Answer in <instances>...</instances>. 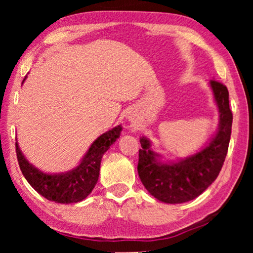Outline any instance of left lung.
<instances>
[{"mask_svg": "<svg viewBox=\"0 0 253 253\" xmlns=\"http://www.w3.org/2000/svg\"><path fill=\"white\" fill-rule=\"evenodd\" d=\"M214 101L219 109V126L212 139L197 153L177 161L165 162L152 150L148 138L141 137L138 175L154 198L167 204H181L195 199L215 181L222 168L229 146L233 113L226 86L211 81Z\"/></svg>", "mask_w": 253, "mask_h": 253, "instance_id": "8db88e82", "label": "left lung"}]
</instances>
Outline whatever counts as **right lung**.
<instances>
[{
    "label": "right lung",
    "instance_id": "add662e5",
    "mask_svg": "<svg viewBox=\"0 0 253 253\" xmlns=\"http://www.w3.org/2000/svg\"><path fill=\"white\" fill-rule=\"evenodd\" d=\"M24 78L23 83L25 82ZM122 126H117L93 141L77 167L60 174H47L27 161L16 143L18 164L26 181L38 193L51 202L72 204L84 200L98 182L102 155L120 137Z\"/></svg>",
    "mask_w": 253,
    "mask_h": 253
}]
</instances>
